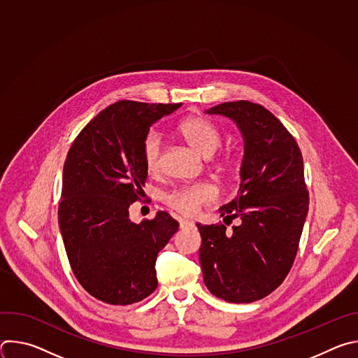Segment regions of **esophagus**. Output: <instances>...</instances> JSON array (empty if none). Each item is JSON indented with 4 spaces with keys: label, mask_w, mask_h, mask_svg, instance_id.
<instances>
[{
    "label": "esophagus",
    "mask_w": 358,
    "mask_h": 358,
    "mask_svg": "<svg viewBox=\"0 0 358 358\" xmlns=\"http://www.w3.org/2000/svg\"><path fill=\"white\" fill-rule=\"evenodd\" d=\"M178 222H180V228H181V229H184V228H189V227H192V225H194L191 221H185V220H180Z\"/></svg>",
    "instance_id": "1"
}]
</instances>
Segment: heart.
Here are the masks:
<instances>
[{
	"instance_id": "b5f03b06",
	"label": "heart",
	"mask_w": 358,
	"mask_h": 358,
	"mask_svg": "<svg viewBox=\"0 0 358 358\" xmlns=\"http://www.w3.org/2000/svg\"><path fill=\"white\" fill-rule=\"evenodd\" d=\"M178 131L181 137L203 157H211L221 144L218 129L202 117L185 119ZM163 152V138L157 131H150L143 141V162L148 173H156L160 169ZM214 189L208 184H194L176 188L167 192L163 199L167 206L181 215L192 217L206 203L214 201Z\"/></svg>"
}]
</instances>
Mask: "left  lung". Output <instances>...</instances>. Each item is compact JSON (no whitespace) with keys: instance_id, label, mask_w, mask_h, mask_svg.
Segmentation results:
<instances>
[{"instance_id":"1","label":"left lung","mask_w":358,"mask_h":358,"mask_svg":"<svg viewBox=\"0 0 358 358\" xmlns=\"http://www.w3.org/2000/svg\"><path fill=\"white\" fill-rule=\"evenodd\" d=\"M231 119L243 138L241 185L220 208L225 225L196 224L199 264L208 290L229 303H250L272 293L289 273L309 211L300 148L268 109L248 100L208 110Z\"/></svg>"}]
</instances>
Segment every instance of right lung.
<instances>
[{
	"mask_svg": "<svg viewBox=\"0 0 358 358\" xmlns=\"http://www.w3.org/2000/svg\"><path fill=\"white\" fill-rule=\"evenodd\" d=\"M177 105L120 100L75 138L64 166L58 218L73 275L93 297L126 306L156 290L159 252L178 222L159 211L136 224L129 207L143 192V141Z\"/></svg>",
	"mask_w": 358,
	"mask_h": 358,
	"instance_id": "add662e5",
	"label": "right lung"
}]
</instances>
